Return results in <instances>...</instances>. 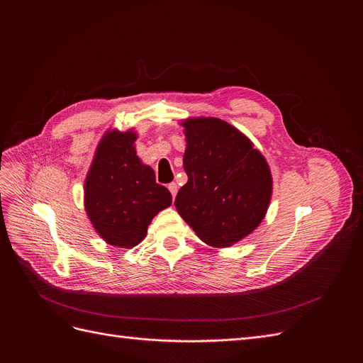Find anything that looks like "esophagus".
I'll return each mask as SVG.
<instances>
[{
  "label": "esophagus",
  "instance_id": "1",
  "mask_svg": "<svg viewBox=\"0 0 363 363\" xmlns=\"http://www.w3.org/2000/svg\"><path fill=\"white\" fill-rule=\"evenodd\" d=\"M169 191H170V194H172V197L175 199V196H177V193H178V184H175V182H172V184H169Z\"/></svg>",
  "mask_w": 363,
  "mask_h": 363
}]
</instances>
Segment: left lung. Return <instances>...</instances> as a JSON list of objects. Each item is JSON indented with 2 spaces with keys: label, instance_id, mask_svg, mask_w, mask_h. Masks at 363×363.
<instances>
[{
  "label": "left lung",
  "instance_id": "obj_1",
  "mask_svg": "<svg viewBox=\"0 0 363 363\" xmlns=\"http://www.w3.org/2000/svg\"><path fill=\"white\" fill-rule=\"evenodd\" d=\"M188 182L175 199L181 218L212 247H230L263 220L272 196L268 162L233 125L216 118L182 122Z\"/></svg>",
  "mask_w": 363,
  "mask_h": 363
}]
</instances>
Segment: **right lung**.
Instances as JSON below:
<instances>
[{
  "instance_id": "right-lung-1",
  "label": "right lung",
  "mask_w": 363,
  "mask_h": 363,
  "mask_svg": "<svg viewBox=\"0 0 363 363\" xmlns=\"http://www.w3.org/2000/svg\"><path fill=\"white\" fill-rule=\"evenodd\" d=\"M133 130H108L97 145L84 189L85 211L107 244L132 249L163 208L172 204L169 189L156 182L155 170L135 151Z\"/></svg>"
}]
</instances>
